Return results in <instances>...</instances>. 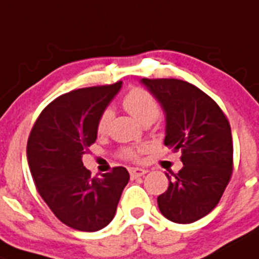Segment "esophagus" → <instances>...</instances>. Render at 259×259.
Instances as JSON below:
<instances>
[{
  "mask_svg": "<svg viewBox=\"0 0 259 259\" xmlns=\"http://www.w3.org/2000/svg\"><path fill=\"white\" fill-rule=\"evenodd\" d=\"M130 172V176H132L133 179H137V178H140V176H144L146 172H148V170H145V168H139V167H132L129 170Z\"/></svg>",
  "mask_w": 259,
  "mask_h": 259,
  "instance_id": "34e87169",
  "label": "esophagus"
}]
</instances>
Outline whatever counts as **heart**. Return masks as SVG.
<instances>
[{
    "label": "heart",
    "instance_id": "obj_1",
    "mask_svg": "<svg viewBox=\"0 0 259 259\" xmlns=\"http://www.w3.org/2000/svg\"><path fill=\"white\" fill-rule=\"evenodd\" d=\"M124 105L143 124L154 121L160 115V105L157 100L155 99V97L150 92L140 88V87L132 89L129 93L125 95ZM111 119H113V110L110 108H105L100 114L99 120H98V132H107ZM145 150L146 145L137 146V148L126 146V148H122L120 150V156L126 160H139L140 155Z\"/></svg>",
    "mask_w": 259,
    "mask_h": 259
}]
</instances>
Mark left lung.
Masks as SVG:
<instances>
[{"mask_svg":"<svg viewBox=\"0 0 259 259\" xmlns=\"http://www.w3.org/2000/svg\"><path fill=\"white\" fill-rule=\"evenodd\" d=\"M141 83L166 115L164 144L181 151L184 167L167 170L168 189L157 197L162 214L176 223H192L208 214L221 200L233 168L231 126L217 103L197 87L180 79Z\"/></svg>","mask_w":259,"mask_h":259,"instance_id":"8db88e82","label":"left lung"}]
</instances>
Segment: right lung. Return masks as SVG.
<instances>
[{"instance_id": "1", "label": "right lung", "mask_w": 259, "mask_h": 259, "mask_svg": "<svg viewBox=\"0 0 259 259\" xmlns=\"http://www.w3.org/2000/svg\"><path fill=\"white\" fill-rule=\"evenodd\" d=\"M121 81L61 95L34 122L27 159L38 194L64 225L95 232L110 223L130 176L122 166L92 178L81 156L97 140L98 120Z\"/></svg>"}]
</instances>
